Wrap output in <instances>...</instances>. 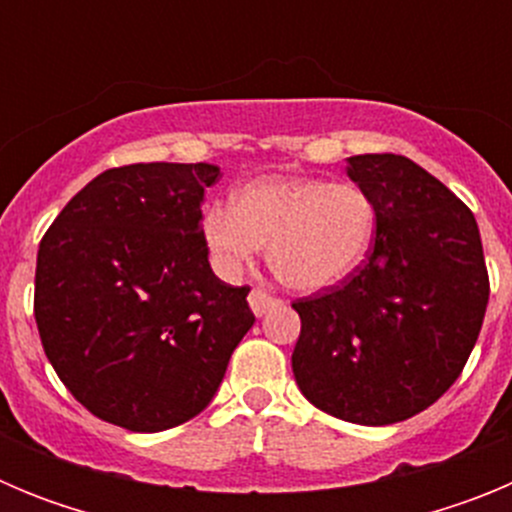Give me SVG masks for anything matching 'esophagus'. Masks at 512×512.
<instances>
[{"label":"esophagus","mask_w":512,"mask_h":512,"mask_svg":"<svg viewBox=\"0 0 512 512\" xmlns=\"http://www.w3.org/2000/svg\"><path fill=\"white\" fill-rule=\"evenodd\" d=\"M248 305H251L253 315H266V312L271 310V307H277L279 300L277 297H271L269 292H264V289H251V295H248Z\"/></svg>","instance_id":"obj_1"}]
</instances>
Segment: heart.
Masks as SVG:
<instances>
[{
  "label": "heart",
  "instance_id": "heart-1",
  "mask_svg": "<svg viewBox=\"0 0 512 512\" xmlns=\"http://www.w3.org/2000/svg\"><path fill=\"white\" fill-rule=\"evenodd\" d=\"M377 225L364 187L315 176H261L235 189L233 207L210 202L200 215L217 274L238 279L266 243L269 269L297 292L346 282L372 251Z\"/></svg>",
  "mask_w": 512,
  "mask_h": 512
}]
</instances>
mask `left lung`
<instances>
[{"label":"left lung","mask_w":512,"mask_h":512,"mask_svg":"<svg viewBox=\"0 0 512 512\" xmlns=\"http://www.w3.org/2000/svg\"><path fill=\"white\" fill-rule=\"evenodd\" d=\"M346 161L377 205V238L346 282L292 302L302 320L292 372L323 413L390 425L459 379L490 279L472 210L436 176L395 153Z\"/></svg>","instance_id":"1"}]
</instances>
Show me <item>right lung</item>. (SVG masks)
<instances>
[{"label":"right lung","mask_w":512,"mask_h":512,"mask_svg":"<svg viewBox=\"0 0 512 512\" xmlns=\"http://www.w3.org/2000/svg\"><path fill=\"white\" fill-rule=\"evenodd\" d=\"M212 164H133L92 179L38 248L35 323L92 415L158 433L200 415L253 325L248 287L212 274L200 235Z\"/></svg>","instance_id":"1"}]
</instances>
